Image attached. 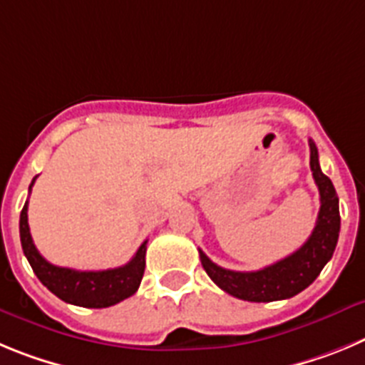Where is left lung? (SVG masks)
<instances>
[{
  "label": "left lung",
  "mask_w": 365,
  "mask_h": 365,
  "mask_svg": "<svg viewBox=\"0 0 365 365\" xmlns=\"http://www.w3.org/2000/svg\"><path fill=\"white\" fill-rule=\"evenodd\" d=\"M309 149L311 170L320 192V211L313 232L298 251L260 271L242 272L223 269L209 260L205 252L200 249L203 269L225 293L247 302L285 300L309 287L317 280L324 265L331 260L340 232L338 196L333 182L322 173L318 163V149L313 140H309Z\"/></svg>",
  "instance_id": "8db88e82"
}]
</instances>
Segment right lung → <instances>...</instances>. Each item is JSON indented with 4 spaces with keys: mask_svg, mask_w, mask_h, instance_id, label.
Instances as JSON below:
<instances>
[{
    "mask_svg": "<svg viewBox=\"0 0 365 365\" xmlns=\"http://www.w3.org/2000/svg\"><path fill=\"white\" fill-rule=\"evenodd\" d=\"M36 178L32 180L29 190H32ZM29 202H25L19 215V238H21V247L29 264L36 277L45 287L54 293L56 297L63 302L80 307H91V309H101V307H110L118 302L133 297L140 287V282L145 271V251L147 240L140 245L136 255L129 264L121 265L116 269H105V271H76V269L58 267L47 262L39 255L32 242L31 229H29L27 218Z\"/></svg>",
    "mask_w": 365,
    "mask_h": 365,
    "instance_id": "1",
    "label": "right lung"
}]
</instances>
